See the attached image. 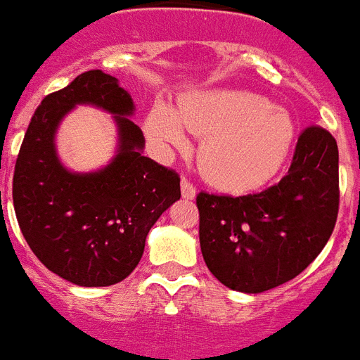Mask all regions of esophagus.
Returning <instances> with one entry per match:
<instances>
[{
	"instance_id": "1",
	"label": "esophagus",
	"mask_w": 360,
	"mask_h": 360,
	"mask_svg": "<svg viewBox=\"0 0 360 360\" xmlns=\"http://www.w3.org/2000/svg\"><path fill=\"white\" fill-rule=\"evenodd\" d=\"M181 195L183 199H194L195 198V188L192 186V183L186 179L181 181Z\"/></svg>"
}]
</instances>
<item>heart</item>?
Wrapping results in <instances>:
<instances>
[{
	"label": "heart",
	"mask_w": 360,
	"mask_h": 360,
	"mask_svg": "<svg viewBox=\"0 0 360 360\" xmlns=\"http://www.w3.org/2000/svg\"><path fill=\"white\" fill-rule=\"evenodd\" d=\"M183 126L203 137L199 166L208 183L232 194L267 185L288 159L297 135L288 111L243 89H205L181 96L175 111L157 102L144 122L153 143L174 148L186 146Z\"/></svg>",
	"instance_id": "1"
}]
</instances>
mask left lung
<instances>
[{
    "instance_id": "obj_1",
    "label": "left lung",
    "mask_w": 360,
    "mask_h": 360,
    "mask_svg": "<svg viewBox=\"0 0 360 360\" xmlns=\"http://www.w3.org/2000/svg\"><path fill=\"white\" fill-rule=\"evenodd\" d=\"M208 271L232 291L256 295L289 282L320 255L339 212V148L311 126L288 175L259 194L198 195Z\"/></svg>"
}]
</instances>
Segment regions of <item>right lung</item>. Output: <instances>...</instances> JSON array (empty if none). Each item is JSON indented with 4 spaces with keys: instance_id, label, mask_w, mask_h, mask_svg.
Returning a JSON list of instances; mask_svg holds the SVG:
<instances>
[{
    "instance_id": "right-lung-1",
    "label": "right lung",
    "mask_w": 360,
    "mask_h": 360,
    "mask_svg": "<svg viewBox=\"0 0 360 360\" xmlns=\"http://www.w3.org/2000/svg\"><path fill=\"white\" fill-rule=\"evenodd\" d=\"M78 105L110 112L117 148L108 165L72 172L56 150L61 120ZM134 98L101 69L51 93L32 115L14 170L12 199L29 247L45 267L82 288L122 282L139 265L150 229L181 198L179 177L144 157Z\"/></svg>"
}]
</instances>
